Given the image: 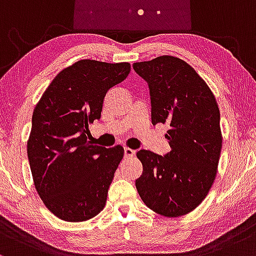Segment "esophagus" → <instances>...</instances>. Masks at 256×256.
Masks as SVG:
<instances>
[{
    "label": "esophagus",
    "instance_id": "1",
    "mask_svg": "<svg viewBox=\"0 0 256 256\" xmlns=\"http://www.w3.org/2000/svg\"><path fill=\"white\" fill-rule=\"evenodd\" d=\"M124 156L127 157V158L134 157V156H136V151L132 150V148H124Z\"/></svg>",
    "mask_w": 256,
    "mask_h": 256
}]
</instances>
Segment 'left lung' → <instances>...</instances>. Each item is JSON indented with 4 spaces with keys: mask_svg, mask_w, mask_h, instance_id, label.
Listing matches in <instances>:
<instances>
[{
    "mask_svg": "<svg viewBox=\"0 0 256 256\" xmlns=\"http://www.w3.org/2000/svg\"><path fill=\"white\" fill-rule=\"evenodd\" d=\"M133 68L148 83L152 124L169 126L170 145L166 156L136 152L142 163L136 190L154 213L182 216L203 202L216 178L222 148L219 105L204 80L180 58L157 56Z\"/></svg>",
    "mask_w": 256,
    "mask_h": 256,
    "instance_id": "1",
    "label": "left lung"
}]
</instances>
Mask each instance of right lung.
<instances>
[{
  "mask_svg": "<svg viewBox=\"0 0 256 256\" xmlns=\"http://www.w3.org/2000/svg\"><path fill=\"white\" fill-rule=\"evenodd\" d=\"M129 72V62L78 60L54 77L35 106L28 163L37 194L59 219L80 222L104 209L124 148L93 145L88 126L100 118L108 90Z\"/></svg>",
  "mask_w": 256,
  "mask_h": 256,
  "instance_id": "right-lung-1",
  "label": "right lung"
}]
</instances>
